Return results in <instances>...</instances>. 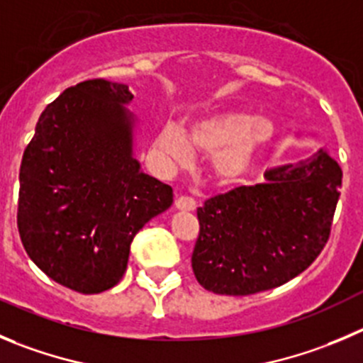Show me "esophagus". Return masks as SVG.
I'll list each match as a JSON object with an SVG mask.
<instances>
[{"label": "esophagus", "mask_w": 363, "mask_h": 363, "mask_svg": "<svg viewBox=\"0 0 363 363\" xmlns=\"http://www.w3.org/2000/svg\"><path fill=\"white\" fill-rule=\"evenodd\" d=\"M174 205L176 208L185 210V212H192V210H196L194 198H189V196H179V198H176Z\"/></svg>", "instance_id": "1"}]
</instances>
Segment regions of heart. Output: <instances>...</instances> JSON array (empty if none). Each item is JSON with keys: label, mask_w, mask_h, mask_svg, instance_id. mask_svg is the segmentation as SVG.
<instances>
[{"label": "heart", "mask_w": 363, "mask_h": 363, "mask_svg": "<svg viewBox=\"0 0 363 363\" xmlns=\"http://www.w3.org/2000/svg\"><path fill=\"white\" fill-rule=\"evenodd\" d=\"M276 126L267 117L244 110H219L194 121L185 135L174 124H165L155 147L169 164L185 165L194 151L210 155V172L217 184L230 185L250 172L258 155L274 140Z\"/></svg>", "instance_id": "heart-1"}]
</instances>
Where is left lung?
<instances>
[{
	"instance_id": "left-lung-1",
	"label": "left lung",
	"mask_w": 363,
	"mask_h": 363,
	"mask_svg": "<svg viewBox=\"0 0 363 363\" xmlns=\"http://www.w3.org/2000/svg\"><path fill=\"white\" fill-rule=\"evenodd\" d=\"M198 208L192 271L213 294L250 296L301 274L330 239L342 169L328 150Z\"/></svg>"
}]
</instances>
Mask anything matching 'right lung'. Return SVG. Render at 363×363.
<instances>
[{
  "instance_id": "right-lung-1",
  "label": "right lung",
  "mask_w": 363,
  "mask_h": 363,
  "mask_svg": "<svg viewBox=\"0 0 363 363\" xmlns=\"http://www.w3.org/2000/svg\"><path fill=\"white\" fill-rule=\"evenodd\" d=\"M128 85L98 78L44 108L19 171L17 228L33 264L82 294L123 278L130 244L172 205V189L140 171Z\"/></svg>"
}]
</instances>
